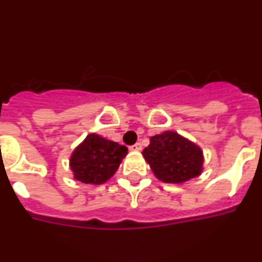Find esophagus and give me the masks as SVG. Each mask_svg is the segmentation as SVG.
Masks as SVG:
<instances>
[{"label":"esophagus","instance_id":"obj_1","mask_svg":"<svg viewBox=\"0 0 262 262\" xmlns=\"http://www.w3.org/2000/svg\"><path fill=\"white\" fill-rule=\"evenodd\" d=\"M129 149L131 151H140L142 149V143H135V144L129 147Z\"/></svg>","mask_w":262,"mask_h":262}]
</instances>
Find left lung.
<instances>
[{"instance_id": "1", "label": "left lung", "mask_w": 262, "mask_h": 262, "mask_svg": "<svg viewBox=\"0 0 262 262\" xmlns=\"http://www.w3.org/2000/svg\"><path fill=\"white\" fill-rule=\"evenodd\" d=\"M142 154L154 174L166 184H182L202 173V149L173 131L152 136Z\"/></svg>"}]
</instances>
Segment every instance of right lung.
Instances as JSON below:
<instances>
[{"mask_svg": "<svg viewBox=\"0 0 262 262\" xmlns=\"http://www.w3.org/2000/svg\"><path fill=\"white\" fill-rule=\"evenodd\" d=\"M126 155L124 145L97 134H89L72 152L69 166L77 181L99 185L114 176Z\"/></svg>", "mask_w": 262, "mask_h": 262, "instance_id": "right-lung-1", "label": "right lung"}]
</instances>
